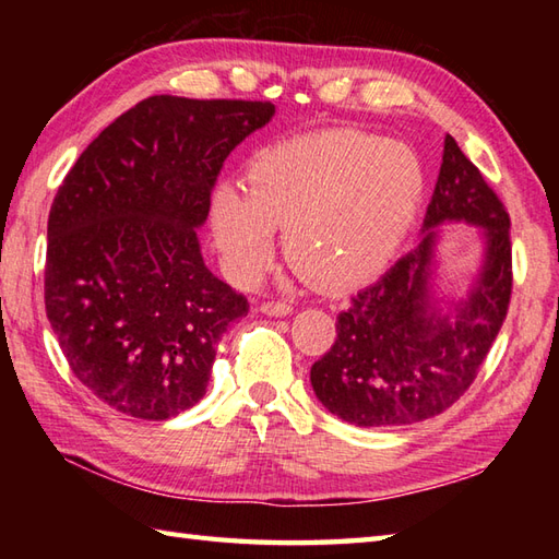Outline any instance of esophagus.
I'll return each instance as SVG.
<instances>
[{
  "label": "esophagus",
  "mask_w": 559,
  "mask_h": 559,
  "mask_svg": "<svg viewBox=\"0 0 559 559\" xmlns=\"http://www.w3.org/2000/svg\"><path fill=\"white\" fill-rule=\"evenodd\" d=\"M259 310L269 317H288L293 312V305L286 300H266L261 302Z\"/></svg>",
  "instance_id": "1"
}]
</instances>
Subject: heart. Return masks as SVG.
I'll return each instance as SVG.
<instances>
[{
    "label": "heart",
    "mask_w": 559,
    "mask_h": 559,
    "mask_svg": "<svg viewBox=\"0 0 559 559\" xmlns=\"http://www.w3.org/2000/svg\"><path fill=\"white\" fill-rule=\"evenodd\" d=\"M423 168L399 141L358 132H322L259 153L247 194L230 185L213 194L216 245L245 283L273 259L283 228L290 264L322 286L362 283L396 254L423 197Z\"/></svg>",
    "instance_id": "obj_1"
}]
</instances>
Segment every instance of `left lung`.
<instances>
[{"label": "left lung", "mask_w": 559, "mask_h": 559, "mask_svg": "<svg viewBox=\"0 0 559 559\" xmlns=\"http://www.w3.org/2000/svg\"><path fill=\"white\" fill-rule=\"evenodd\" d=\"M444 222L476 224L484 235L479 278L449 311L431 298L436 228ZM509 295V213L447 134L420 242L336 317L334 346L310 370L317 399L358 427L435 418L473 384L500 334Z\"/></svg>", "instance_id": "1"}]
</instances>
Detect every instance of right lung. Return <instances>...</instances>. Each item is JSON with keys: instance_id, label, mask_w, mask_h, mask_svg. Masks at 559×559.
Masks as SVG:
<instances>
[{"instance_id": "add662e5", "label": "right lung", "mask_w": 559, "mask_h": 559, "mask_svg": "<svg viewBox=\"0 0 559 559\" xmlns=\"http://www.w3.org/2000/svg\"><path fill=\"white\" fill-rule=\"evenodd\" d=\"M276 112L259 100L151 96L91 141L47 218L45 310L79 382L168 420L206 394L249 302L213 276L197 230L223 160Z\"/></svg>"}]
</instances>
